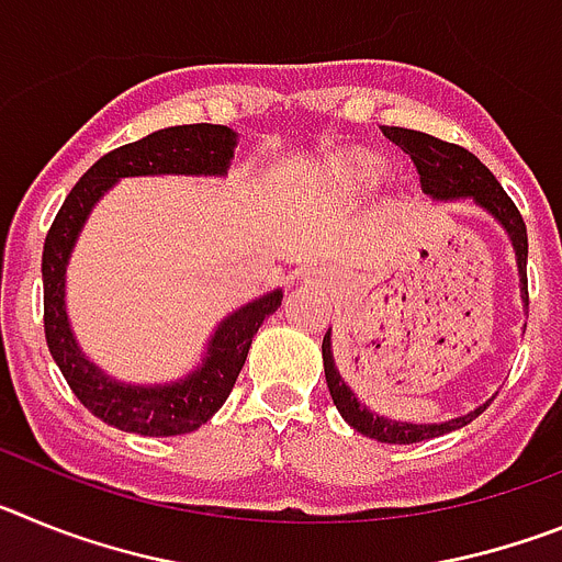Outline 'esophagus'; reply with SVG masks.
I'll return each mask as SVG.
<instances>
[{"label": "esophagus", "mask_w": 562, "mask_h": 562, "mask_svg": "<svg viewBox=\"0 0 562 562\" xmlns=\"http://www.w3.org/2000/svg\"><path fill=\"white\" fill-rule=\"evenodd\" d=\"M329 281H331L329 270H321V267L315 265L304 267V284H329Z\"/></svg>", "instance_id": "1"}]
</instances>
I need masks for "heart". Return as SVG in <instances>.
Here are the masks:
<instances>
[{"label":"heart","mask_w":562,"mask_h":562,"mask_svg":"<svg viewBox=\"0 0 562 562\" xmlns=\"http://www.w3.org/2000/svg\"><path fill=\"white\" fill-rule=\"evenodd\" d=\"M385 173V160L380 154L366 151V148H351V151L331 154L321 162L315 173L317 191L331 193V196H362L369 193Z\"/></svg>","instance_id":"1"}]
</instances>
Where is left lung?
<instances>
[{"mask_svg": "<svg viewBox=\"0 0 562 562\" xmlns=\"http://www.w3.org/2000/svg\"><path fill=\"white\" fill-rule=\"evenodd\" d=\"M382 134L391 143L411 154L416 171H419L422 191L428 193L434 202H473L475 207L493 216L504 233L509 236V245L515 250V265H518L520 278V301H524V312L529 310V290H526V258H529V238H526V225L520 220L515 202L506 196L501 182L495 180L493 171L484 162L470 154L467 148L445 143L434 134L414 132V128H400V126H382ZM324 371H326V385H329L331 402L337 405L340 416L349 422L357 434L369 436V439L385 441V445H414V441L436 439L450 430H459L484 414V408L493 400L475 405L470 414L456 416L448 422H430V425H416V422H396L389 416H380L349 389V382L342 380L340 369L335 362V351H331V329L324 335Z\"/></svg>", "mask_w": 562, "mask_h": 562, "instance_id": "8db88e82", "label": "left lung"}]
</instances>
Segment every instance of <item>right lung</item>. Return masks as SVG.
Wrapping results in <instances>:
<instances>
[{
	"label": "right lung",
	"instance_id": "add662e5",
	"mask_svg": "<svg viewBox=\"0 0 562 562\" xmlns=\"http://www.w3.org/2000/svg\"><path fill=\"white\" fill-rule=\"evenodd\" d=\"M238 134L227 126L193 123L146 134L103 154L69 191L49 227L42 256L44 335L49 355L83 408L126 434L180 436L202 428L231 396L250 351L252 335L281 306L284 290H270L216 324L202 360L186 376L157 385L121 382L89 360L67 315V267L83 225L103 193L126 177H227Z\"/></svg>",
	"mask_w": 562,
	"mask_h": 562
}]
</instances>
